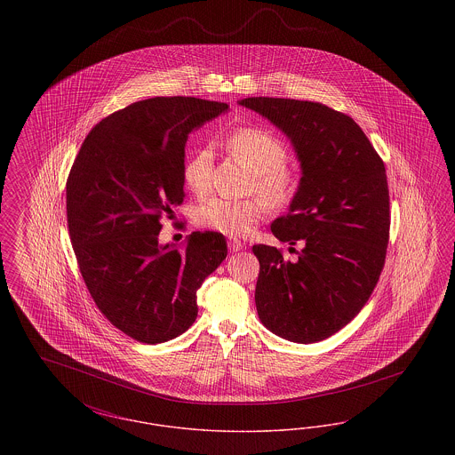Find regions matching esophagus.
<instances>
[{"mask_svg": "<svg viewBox=\"0 0 455 455\" xmlns=\"http://www.w3.org/2000/svg\"><path fill=\"white\" fill-rule=\"evenodd\" d=\"M243 249V243L237 240V238H228V251L230 252H238V251H242Z\"/></svg>", "mask_w": 455, "mask_h": 455, "instance_id": "obj_1", "label": "esophagus"}]
</instances>
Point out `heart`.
Instances as JSON below:
<instances>
[{
  "label": "heart",
  "instance_id": "obj_1",
  "mask_svg": "<svg viewBox=\"0 0 455 455\" xmlns=\"http://www.w3.org/2000/svg\"><path fill=\"white\" fill-rule=\"evenodd\" d=\"M228 150L252 172V188L273 206L286 204L293 191V175L284 169L286 150L273 134L254 128L237 130L227 141ZM213 150L197 148L182 167V180L195 195H204L212 184ZM267 213V204L260 197L228 199L213 196L195 208L196 225L227 237H245Z\"/></svg>",
  "mask_w": 455,
  "mask_h": 455
}]
</instances>
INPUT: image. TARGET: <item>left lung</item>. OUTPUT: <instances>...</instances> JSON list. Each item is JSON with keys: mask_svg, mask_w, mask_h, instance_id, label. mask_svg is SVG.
<instances>
[{"mask_svg": "<svg viewBox=\"0 0 455 455\" xmlns=\"http://www.w3.org/2000/svg\"><path fill=\"white\" fill-rule=\"evenodd\" d=\"M237 104L282 131L302 171L288 213L271 223L278 240L302 243L299 258L252 247L260 266L258 315L283 339L323 341L363 308L384 267L390 225L384 162L349 116L319 102L249 97Z\"/></svg>", "mask_w": 455, "mask_h": 455, "instance_id": "8db88e82", "label": "left lung"}]
</instances>
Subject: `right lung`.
<instances>
[{
	"instance_id": "1",
	"label": "right lung",
	"mask_w": 455,
	"mask_h": 455,
	"mask_svg": "<svg viewBox=\"0 0 455 455\" xmlns=\"http://www.w3.org/2000/svg\"><path fill=\"white\" fill-rule=\"evenodd\" d=\"M228 106L195 97L134 102L90 131L66 182L73 251L92 299L112 324L147 345L186 332L196 293L227 258L217 232L160 243V220L182 204L189 132Z\"/></svg>"
}]
</instances>
